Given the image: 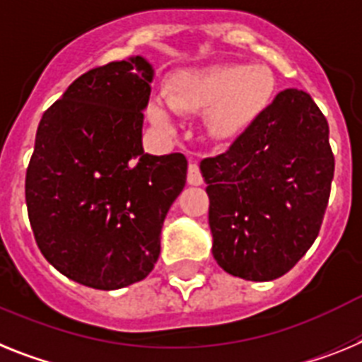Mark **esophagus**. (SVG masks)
I'll return each mask as SVG.
<instances>
[{"label":"esophagus","instance_id":"esophagus-1","mask_svg":"<svg viewBox=\"0 0 362 362\" xmlns=\"http://www.w3.org/2000/svg\"><path fill=\"white\" fill-rule=\"evenodd\" d=\"M187 182H189L191 185H200L204 182L199 163H194V162L189 163V168H187Z\"/></svg>","mask_w":362,"mask_h":362}]
</instances>
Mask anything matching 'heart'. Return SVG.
Segmentation results:
<instances>
[{"label": "heart", "instance_id": "1", "mask_svg": "<svg viewBox=\"0 0 362 362\" xmlns=\"http://www.w3.org/2000/svg\"><path fill=\"white\" fill-rule=\"evenodd\" d=\"M275 80L262 65L226 64L184 72L171 81L168 96L156 94L147 107L151 122L175 125V112L209 109L207 129L216 138H229L250 124L269 102Z\"/></svg>", "mask_w": 362, "mask_h": 362}]
</instances>
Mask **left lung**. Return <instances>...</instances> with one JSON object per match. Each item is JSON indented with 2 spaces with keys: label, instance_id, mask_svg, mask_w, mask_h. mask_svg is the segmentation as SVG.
Wrapping results in <instances>:
<instances>
[{
  "label": "left lung",
  "instance_id": "obj_1",
  "mask_svg": "<svg viewBox=\"0 0 362 362\" xmlns=\"http://www.w3.org/2000/svg\"><path fill=\"white\" fill-rule=\"evenodd\" d=\"M328 134L312 96L286 89L228 151L202 160L213 257L224 272L273 281L312 247L335 169Z\"/></svg>",
  "mask_w": 362,
  "mask_h": 362
}]
</instances>
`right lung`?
<instances>
[{"label":"right lung","instance_id":"1","mask_svg":"<svg viewBox=\"0 0 362 362\" xmlns=\"http://www.w3.org/2000/svg\"><path fill=\"white\" fill-rule=\"evenodd\" d=\"M153 74L142 56L90 69L37 125L25 178L34 238L59 273L94 290L149 275L163 220L185 185L182 153H144Z\"/></svg>","mask_w":362,"mask_h":362}]
</instances>
